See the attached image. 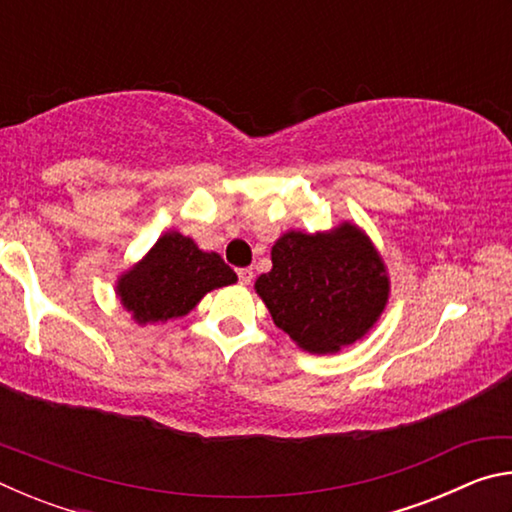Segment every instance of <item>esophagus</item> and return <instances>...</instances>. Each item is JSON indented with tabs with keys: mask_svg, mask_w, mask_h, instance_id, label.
I'll return each instance as SVG.
<instances>
[{
	"mask_svg": "<svg viewBox=\"0 0 512 512\" xmlns=\"http://www.w3.org/2000/svg\"><path fill=\"white\" fill-rule=\"evenodd\" d=\"M237 275H239V282H241V284H250V282H253V268H239Z\"/></svg>",
	"mask_w": 512,
	"mask_h": 512,
	"instance_id": "obj_1",
	"label": "esophagus"
}]
</instances>
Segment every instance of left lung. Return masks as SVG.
<instances>
[{
  "mask_svg": "<svg viewBox=\"0 0 512 512\" xmlns=\"http://www.w3.org/2000/svg\"><path fill=\"white\" fill-rule=\"evenodd\" d=\"M273 268L255 291L302 350L332 354L363 339L388 302L386 266L352 223L305 235L291 230L275 241Z\"/></svg>",
  "mask_w": 512,
  "mask_h": 512,
  "instance_id": "left-lung-1",
  "label": "left lung"
}]
</instances>
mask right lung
Here are the masks:
<instances>
[{"label": "right lung", "instance_id": "add662e5", "mask_svg": "<svg viewBox=\"0 0 512 512\" xmlns=\"http://www.w3.org/2000/svg\"><path fill=\"white\" fill-rule=\"evenodd\" d=\"M237 282L221 255L205 253L176 230L164 232L155 246L117 280V296L135 323H167L187 316L205 293Z\"/></svg>", "mask_w": 512, "mask_h": 512}]
</instances>
